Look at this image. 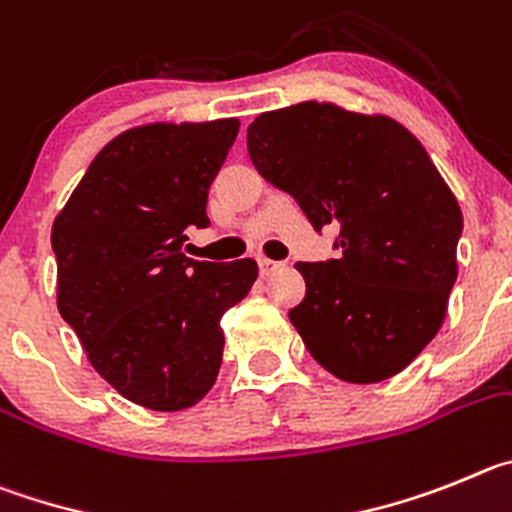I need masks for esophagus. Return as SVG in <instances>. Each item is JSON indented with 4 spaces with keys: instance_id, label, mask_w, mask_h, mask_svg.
<instances>
[{
    "instance_id": "esophagus-1",
    "label": "esophagus",
    "mask_w": 512,
    "mask_h": 512,
    "mask_svg": "<svg viewBox=\"0 0 512 512\" xmlns=\"http://www.w3.org/2000/svg\"><path fill=\"white\" fill-rule=\"evenodd\" d=\"M278 270H283V262H278V260H267V257H262L260 260V275H273V273H278Z\"/></svg>"
}]
</instances>
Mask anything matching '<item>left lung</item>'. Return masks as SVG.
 <instances>
[{"mask_svg":"<svg viewBox=\"0 0 512 512\" xmlns=\"http://www.w3.org/2000/svg\"><path fill=\"white\" fill-rule=\"evenodd\" d=\"M247 150L316 232L339 229L336 260L296 265L306 298L288 316L311 357L357 385L398 375L444 324L462 237L421 142L390 117L303 101L260 114Z\"/></svg>","mask_w":512,"mask_h":512,"instance_id":"8db88e82","label":"left lung"}]
</instances>
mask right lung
Wrapping results in <instances>:
<instances>
[{"instance_id":"add662e5","label":"right lung","mask_w":512,"mask_h":512,"mask_svg":"<svg viewBox=\"0 0 512 512\" xmlns=\"http://www.w3.org/2000/svg\"><path fill=\"white\" fill-rule=\"evenodd\" d=\"M237 119L145 124L114 137L55 216L58 311L89 362L132 403L183 411L222 367L224 311L250 293L257 262L183 255L209 227V186Z\"/></svg>"}]
</instances>
